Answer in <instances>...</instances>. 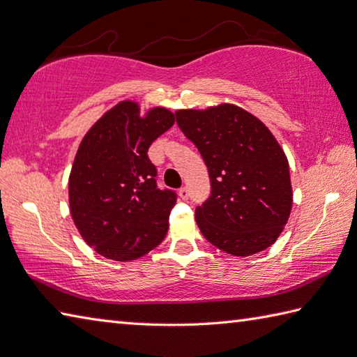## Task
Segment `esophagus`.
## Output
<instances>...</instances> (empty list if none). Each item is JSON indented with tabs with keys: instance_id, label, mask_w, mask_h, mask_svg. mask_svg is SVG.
<instances>
[{
	"instance_id": "34e87169",
	"label": "esophagus",
	"mask_w": 357,
	"mask_h": 357,
	"mask_svg": "<svg viewBox=\"0 0 357 357\" xmlns=\"http://www.w3.org/2000/svg\"><path fill=\"white\" fill-rule=\"evenodd\" d=\"M179 196H181V199L187 201L188 196H190V193H188V188L187 187H181L179 188Z\"/></svg>"
}]
</instances>
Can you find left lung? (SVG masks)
Masks as SVG:
<instances>
[{"mask_svg":"<svg viewBox=\"0 0 357 357\" xmlns=\"http://www.w3.org/2000/svg\"><path fill=\"white\" fill-rule=\"evenodd\" d=\"M174 115L210 174V198L195 215L204 238L233 256L270 247L284 230L293 204L288 161L275 136L233 104Z\"/></svg>","mask_w":357,"mask_h":357,"instance_id":"8db88e82","label":"left lung"}]
</instances>
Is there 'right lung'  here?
Returning <instances> with one entry per match:
<instances>
[{
  "label": "right lung",
  "instance_id": "add662e5",
  "mask_svg": "<svg viewBox=\"0 0 357 357\" xmlns=\"http://www.w3.org/2000/svg\"><path fill=\"white\" fill-rule=\"evenodd\" d=\"M173 124L170 110L156 107L141 118L138 104L123 101L81 141L69 178L70 213L101 256L133 261L165 238L178 195L158 187L147 151Z\"/></svg>",
  "mask_w": 357,
  "mask_h": 357
}]
</instances>
